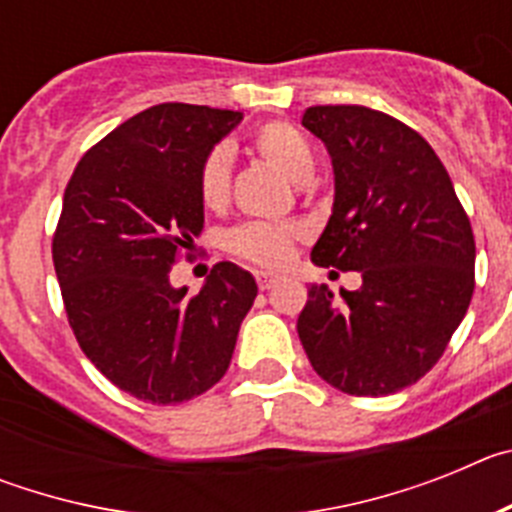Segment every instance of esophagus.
<instances>
[{"label":"esophagus","instance_id":"obj_1","mask_svg":"<svg viewBox=\"0 0 512 512\" xmlns=\"http://www.w3.org/2000/svg\"><path fill=\"white\" fill-rule=\"evenodd\" d=\"M282 277H277V274H271V271H256V282H259V289H271L274 284L279 282Z\"/></svg>","mask_w":512,"mask_h":512}]
</instances>
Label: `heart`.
Here are the masks:
<instances>
[{"label": "heart", "instance_id": "1", "mask_svg": "<svg viewBox=\"0 0 512 512\" xmlns=\"http://www.w3.org/2000/svg\"><path fill=\"white\" fill-rule=\"evenodd\" d=\"M253 146L264 161L277 166L287 179L305 184L315 171V148L307 135L292 122H266L253 135ZM197 194L202 207L223 210L230 194V151L228 146H215L200 164ZM302 238L295 223H243L225 233V248L243 261H251L266 269H279L289 261L292 248Z\"/></svg>", "mask_w": 512, "mask_h": 512}]
</instances>
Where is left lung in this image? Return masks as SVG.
Returning a JSON list of instances; mask_svg holds the SVG:
<instances>
[{"mask_svg": "<svg viewBox=\"0 0 512 512\" xmlns=\"http://www.w3.org/2000/svg\"><path fill=\"white\" fill-rule=\"evenodd\" d=\"M302 125L333 161V215L312 264L359 271L361 287L307 289L297 318L312 369L356 397L400 392L431 372L474 292L469 217L423 135L361 104L307 107Z\"/></svg>", "mask_w": 512, "mask_h": 512, "instance_id": "left-lung-1", "label": "left lung"}]
</instances>
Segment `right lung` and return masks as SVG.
<instances>
[{
	"mask_svg": "<svg viewBox=\"0 0 512 512\" xmlns=\"http://www.w3.org/2000/svg\"><path fill=\"white\" fill-rule=\"evenodd\" d=\"M241 120L202 104L148 107L89 148L63 192L53 266L69 325L99 372L143 402L176 405L220 382L259 292L230 261L197 295L169 282L205 225L202 158Z\"/></svg>",
	"mask_w": 512,
	"mask_h": 512,
	"instance_id": "1",
	"label": "right lung"
}]
</instances>
